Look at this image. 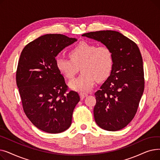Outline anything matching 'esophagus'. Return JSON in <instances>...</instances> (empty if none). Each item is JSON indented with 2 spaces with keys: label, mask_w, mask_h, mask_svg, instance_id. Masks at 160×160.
<instances>
[{
  "label": "esophagus",
  "mask_w": 160,
  "mask_h": 160,
  "mask_svg": "<svg viewBox=\"0 0 160 160\" xmlns=\"http://www.w3.org/2000/svg\"><path fill=\"white\" fill-rule=\"evenodd\" d=\"M80 98L82 99H83V98H84L88 96V94L87 93H80Z\"/></svg>",
  "instance_id": "1"
}]
</instances>
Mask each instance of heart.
Returning <instances> with one entry per match:
<instances>
[{"label":"heart","mask_w":160,"mask_h":160,"mask_svg":"<svg viewBox=\"0 0 160 160\" xmlns=\"http://www.w3.org/2000/svg\"><path fill=\"white\" fill-rule=\"evenodd\" d=\"M69 59L58 57V70L67 79H72L78 72L82 74L69 83L75 91L87 92L93 88L97 80L102 81L110 75L113 65V54L110 47L82 41L74 46L68 53Z\"/></svg>","instance_id":"b5f03b06"}]
</instances>
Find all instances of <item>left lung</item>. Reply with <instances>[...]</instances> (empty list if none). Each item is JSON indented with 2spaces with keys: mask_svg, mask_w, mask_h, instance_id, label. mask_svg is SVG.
<instances>
[{
  "mask_svg": "<svg viewBox=\"0 0 160 160\" xmlns=\"http://www.w3.org/2000/svg\"><path fill=\"white\" fill-rule=\"evenodd\" d=\"M110 47L113 54L110 76L95 92L93 113L98 127L108 131L124 128L135 117L145 88L140 50L119 32L102 30L83 34Z\"/></svg>",
  "mask_w": 160,
  "mask_h": 160,
  "instance_id": "8db88e82",
  "label": "left lung"
}]
</instances>
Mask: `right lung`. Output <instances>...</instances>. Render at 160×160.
Instances as JSON below:
<instances>
[{
    "label": "right lung",
    "mask_w": 160,
    "mask_h": 160,
    "mask_svg": "<svg viewBox=\"0 0 160 160\" xmlns=\"http://www.w3.org/2000/svg\"><path fill=\"white\" fill-rule=\"evenodd\" d=\"M63 34L50 33L24 47L16 71L23 110L39 130L58 133L68 129L74 109L80 101L77 92L68 91L56 65V57L77 41Z\"/></svg>",
    "instance_id": "right-lung-1"
}]
</instances>
